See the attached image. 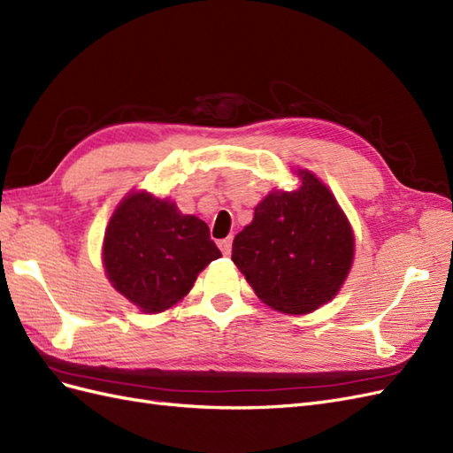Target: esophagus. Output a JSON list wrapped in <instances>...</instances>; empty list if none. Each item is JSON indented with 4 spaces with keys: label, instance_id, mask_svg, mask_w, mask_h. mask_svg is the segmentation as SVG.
<instances>
[{
    "label": "esophagus",
    "instance_id": "1",
    "mask_svg": "<svg viewBox=\"0 0 453 453\" xmlns=\"http://www.w3.org/2000/svg\"><path fill=\"white\" fill-rule=\"evenodd\" d=\"M219 248H221L223 255H230V251H232V238H225V240L219 242Z\"/></svg>",
    "mask_w": 453,
    "mask_h": 453
}]
</instances>
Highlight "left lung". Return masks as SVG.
<instances>
[{"mask_svg":"<svg viewBox=\"0 0 453 453\" xmlns=\"http://www.w3.org/2000/svg\"><path fill=\"white\" fill-rule=\"evenodd\" d=\"M296 175L300 187L272 190L232 243V260L257 296L293 315L326 304L353 263L351 225L336 198L308 170Z\"/></svg>","mask_w":453,"mask_h":453,"instance_id":"obj_1","label":"left lung"}]
</instances>
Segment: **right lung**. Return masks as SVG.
<instances>
[{"mask_svg":"<svg viewBox=\"0 0 453 453\" xmlns=\"http://www.w3.org/2000/svg\"><path fill=\"white\" fill-rule=\"evenodd\" d=\"M221 257L210 228L168 198L138 190L119 203L104 240L109 281L145 313H158L193 289L198 273Z\"/></svg>","mask_w":453,"mask_h":453,"instance_id":"obj_1","label":"right lung"}]
</instances>
